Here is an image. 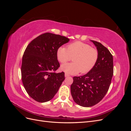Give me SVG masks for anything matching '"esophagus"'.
Segmentation results:
<instances>
[{"label":"esophagus","mask_w":131,"mask_h":131,"mask_svg":"<svg viewBox=\"0 0 131 131\" xmlns=\"http://www.w3.org/2000/svg\"><path fill=\"white\" fill-rule=\"evenodd\" d=\"M69 74H67V73H66V74H65V77H69Z\"/></svg>","instance_id":"34e87169"}]
</instances>
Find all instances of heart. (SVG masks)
<instances>
[{"label": "heart", "instance_id": "heart-1", "mask_svg": "<svg viewBox=\"0 0 131 131\" xmlns=\"http://www.w3.org/2000/svg\"><path fill=\"white\" fill-rule=\"evenodd\" d=\"M57 57L62 63L71 60L72 63H65L61 69L69 74H77L79 72L88 73L96 65L98 58V51L90 45L81 41H76L67 46V49L61 46L57 51Z\"/></svg>", "mask_w": 131, "mask_h": 131}]
</instances>
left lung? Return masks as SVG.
Segmentation results:
<instances>
[{
    "instance_id": "1",
    "label": "left lung",
    "mask_w": 131,
    "mask_h": 131,
    "mask_svg": "<svg viewBox=\"0 0 131 131\" xmlns=\"http://www.w3.org/2000/svg\"><path fill=\"white\" fill-rule=\"evenodd\" d=\"M91 41L96 46L98 52L96 64L86 74L73 77V82L70 86L74 102L84 107L96 105L104 98L113 75L112 54L101 43Z\"/></svg>"
}]
</instances>
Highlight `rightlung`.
<instances>
[{"instance_id": "add662e5", "label": "right lung", "mask_w": 131, "mask_h": 131, "mask_svg": "<svg viewBox=\"0 0 131 131\" xmlns=\"http://www.w3.org/2000/svg\"><path fill=\"white\" fill-rule=\"evenodd\" d=\"M69 40L60 35L46 33L26 47L22 57V80L27 93L35 101L43 103L52 100L64 80V72H54L60 66L57 51Z\"/></svg>"}]
</instances>
